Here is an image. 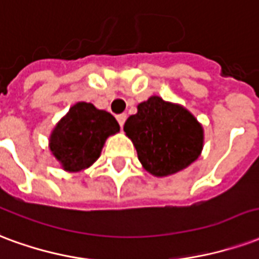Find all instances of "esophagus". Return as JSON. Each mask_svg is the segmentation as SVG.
Wrapping results in <instances>:
<instances>
[{"label":"esophagus","instance_id":"obj_1","mask_svg":"<svg viewBox=\"0 0 259 259\" xmlns=\"http://www.w3.org/2000/svg\"><path fill=\"white\" fill-rule=\"evenodd\" d=\"M125 120H127V114H118V116H117V121H118V124H120V127L121 128L122 125H124Z\"/></svg>","mask_w":259,"mask_h":259}]
</instances>
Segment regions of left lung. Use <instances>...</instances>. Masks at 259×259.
<instances>
[{
	"label": "left lung",
	"mask_w": 259,
	"mask_h": 259,
	"mask_svg": "<svg viewBox=\"0 0 259 259\" xmlns=\"http://www.w3.org/2000/svg\"><path fill=\"white\" fill-rule=\"evenodd\" d=\"M138 158L157 178L182 171L196 161L204 145V130L186 107L153 95L138 105L124 124Z\"/></svg>",
	"instance_id": "obj_1"
}]
</instances>
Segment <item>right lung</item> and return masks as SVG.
Here are the masks:
<instances>
[{"mask_svg":"<svg viewBox=\"0 0 259 259\" xmlns=\"http://www.w3.org/2000/svg\"><path fill=\"white\" fill-rule=\"evenodd\" d=\"M118 131L120 125L110 113L77 102L51 132L50 150L65 171L80 172L95 163L107 138Z\"/></svg>","mask_w":259,"mask_h":259,"instance_id":"right-lung-1","label":"right lung"}]
</instances>
